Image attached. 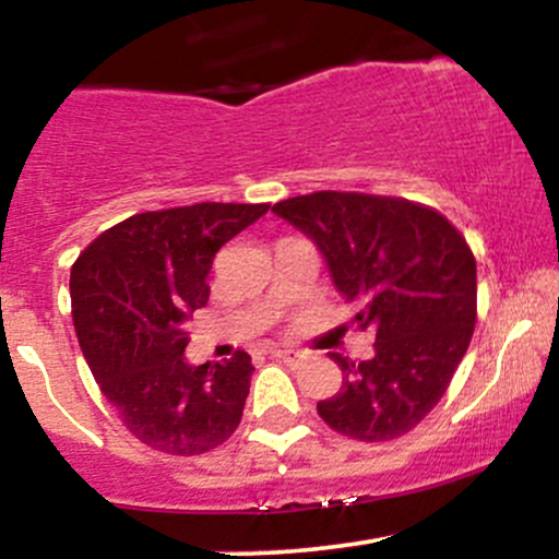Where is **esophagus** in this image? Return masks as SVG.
Segmentation results:
<instances>
[{
  "label": "esophagus",
  "instance_id": "34e87169",
  "mask_svg": "<svg viewBox=\"0 0 559 559\" xmlns=\"http://www.w3.org/2000/svg\"><path fill=\"white\" fill-rule=\"evenodd\" d=\"M271 355L275 357V360H281V362H286V365H299L301 360H305V355H301V352H297V349H281V346H273Z\"/></svg>",
  "mask_w": 559,
  "mask_h": 559
}]
</instances>
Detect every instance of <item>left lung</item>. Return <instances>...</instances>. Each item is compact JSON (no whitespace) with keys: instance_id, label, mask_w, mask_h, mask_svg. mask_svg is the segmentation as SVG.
I'll return each instance as SVG.
<instances>
[{"instance_id":"obj_1","label":"left lung","mask_w":559,"mask_h":559,"mask_svg":"<svg viewBox=\"0 0 559 559\" xmlns=\"http://www.w3.org/2000/svg\"><path fill=\"white\" fill-rule=\"evenodd\" d=\"M273 213L323 254L333 286L376 333L373 357L333 352L342 389L318 402L333 431L360 441L407 433L439 404L476 325V258L436 210L407 199L318 191Z\"/></svg>"}]
</instances>
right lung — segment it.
I'll list each match as a JSON object with an SVG mask.
<instances>
[{
  "instance_id": "obj_1",
  "label": "right lung",
  "mask_w": 559,
  "mask_h": 559,
  "mask_svg": "<svg viewBox=\"0 0 559 559\" xmlns=\"http://www.w3.org/2000/svg\"><path fill=\"white\" fill-rule=\"evenodd\" d=\"M271 204L202 202L141 213L88 243L70 271L73 323L126 428L168 454H202L239 428L254 365H189L183 323L207 305L217 249Z\"/></svg>"
}]
</instances>
